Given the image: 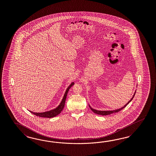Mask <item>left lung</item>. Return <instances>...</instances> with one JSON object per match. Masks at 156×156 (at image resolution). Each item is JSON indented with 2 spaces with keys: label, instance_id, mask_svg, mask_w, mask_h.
Segmentation results:
<instances>
[{
  "label": "left lung",
  "instance_id": "1",
  "mask_svg": "<svg viewBox=\"0 0 156 156\" xmlns=\"http://www.w3.org/2000/svg\"><path fill=\"white\" fill-rule=\"evenodd\" d=\"M136 91H135V93H134V95H133V96L132 98V99H130L129 102H128L127 104H126V105H125L122 108H119V109H116V110H95V109H93L91 106H90V105H89V107H90V109L94 113L97 114H99V115H109V114H111L114 113H117L118 112H119L120 110H122L123 108H125L126 106V105H128L130 102H131V101L132 100L133 98H134V95H135V94H136Z\"/></svg>",
  "mask_w": 156,
  "mask_h": 156
}]
</instances>
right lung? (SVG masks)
Listing matches in <instances>:
<instances>
[{"instance_id": "right-lung-1", "label": "right lung", "mask_w": 156, "mask_h": 156, "mask_svg": "<svg viewBox=\"0 0 156 156\" xmlns=\"http://www.w3.org/2000/svg\"><path fill=\"white\" fill-rule=\"evenodd\" d=\"M74 85V82H72L71 84L69 86V87L66 89V91L65 93V94L63 95V98L62 99L61 103L55 109H52L51 110L43 112V113H34V112H33L31 111H30V112L31 113L34 114V115H35L37 116L41 117H44V118H52V117H54L57 116L59 114L61 113L62 110L65 106V102H66V97H67V95L68 93V91H69V89H70L71 86H73Z\"/></svg>"}]
</instances>
